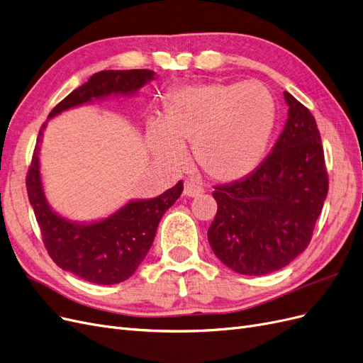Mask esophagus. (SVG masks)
<instances>
[{
  "instance_id": "obj_1",
  "label": "esophagus",
  "mask_w": 363,
  "mask_h": 363,
  "mask_svg": "<svg viewBox=\"0 0 363 363\" xmlns=\"http://www.w3.org/2000/svg\"><path fill=\"white\" fill-rule=\"evenodd\" d=\"M203 193V189L199 185L196 181L193 179H186L184 182V194L189 197H194V196H201Z\"/></svg>"
}]
</instances>
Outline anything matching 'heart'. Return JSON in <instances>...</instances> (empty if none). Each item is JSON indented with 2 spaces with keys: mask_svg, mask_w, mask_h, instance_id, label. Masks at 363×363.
<instances>
[{
  "mask_svg": "<svg viewBox=\"0 0 363 363\" xmlns=\"http://www.w3.org/2000/svg\"><path fill=\"white\" fill-rule=\"evenodd\" d=\"M274 123L270 93L259 84H201L173 91L164 119L149 126L154 155L173 167L194 160L218 181H235L261 161Z\"/></svg>",
  "mask_w": 363,
  "mask_h": 363,
  "instance_id": "heart-1",
  "label": "heart"
}]
</instances>
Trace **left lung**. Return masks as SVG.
Returning <instances> with one entry per match:
<instances>
[{"instance_id": "obj_1", "label": "left lung", "mask_w": 363, "mask_h": 363, "mask_svg": "<svg viewBox=\"0 0 363 363\" xmlns=\"http://www.w3.org/2000/svg\"><path fill=\"white\" fill-rule=\"evenodd\" d=\"M288 121L270 154L247 177L214 189L208 241L245 276H264L305 252L329 191L320 131L311 111L284 93Z\"/></svg>"}]
</instances>
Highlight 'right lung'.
Listing matches in <instances>:
<instances>
[{"mask_svg": "<svg viewBox=\"0 0 363 363\" xmlns=\"http://www.w3.org/2000/svg\"><path fill=\"white\" fill-rule=\"evenodd\" d=\"M154 75L155 72L149 69L101 71L58 102L48 118L93 99L110 96L111 93L131 95L154 79ZM45 125L39 131L26 179L28 199L42 232L45 249L58 267L87 282L98 285L121 284L131 277L146 258L161 217L178 201L184 184L179 181L155 199L133 201L96 223H72L52 211L42 190L39 142Z\"/></svg>", "mask_w": 363, "mask_h": 363, "instance_id": "add662e5", "label": "right lung"}]
</instances>
